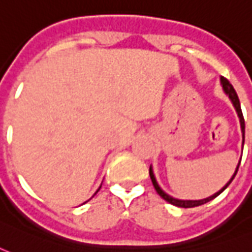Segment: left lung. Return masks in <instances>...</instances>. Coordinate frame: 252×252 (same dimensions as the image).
I'll return each instance as SVG.
<instances>
[{
  "mask_svg": "<svg viewBox=\"0 0 252 252\" xmlns=\"http://www.w3.org/2000/svg\"><path fill=\"white\" fill-rule=\"evenodd\" d=\"M220 85H221V88H223V92L225 93V96H228L230 101L232 102V105H234V108H235V111H236V115H238V117H239L240 131H242V139H243V140H242V148H243V144H245V119H243V113H242V109H240L239 98H238V94H236L235 89H234V87L231 85L228 80L224 79V77H220ZM240 159H242V158H240ZM239 164H240V160H239V163H238V165H236L235 172H234V175L231 176L230 180H228V182L224 184V187H221L220 189L218 191V192H215L214 195H211V196L206 197V199H199V200H186V199H176V197L171 196V195H168L167 192H164L163 189H161V187L159 186V183H158L156 178H155V173H154V168H152V165L150 167V176H151V180H152V184H154L155 189H156V192L159 193L160 196L163 197L165 202H168L169 204H173V206H176V207H182V208H191V207L202 206V204H204V203L210 202V200H212V199H215L218 195H220V193L224 191L225 188L230 186L231 182L234 180L236 172H238V168H239Z\"/></svg>",
  "mask_w": 252,
  "mask_h": 252,
  "instance_id": "left-lung-1",
  "label": "left lung"
}]
</instances>
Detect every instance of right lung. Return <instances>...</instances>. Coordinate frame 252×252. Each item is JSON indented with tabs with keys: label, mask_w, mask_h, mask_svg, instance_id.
Returning a JSON list of instances; mask_svg holds the SVG:
<instances>
[{
	"label": "right lung",
	"mask_w": 252,
	"mask_h": 252,
	"mask_svg": "<svg viewBox=\"0 0 252 252\" xmlns=\"http://www.w3.org/2000/svg\"><path fill=\"white\" fill-rule=\"evenodd\" d=\"M100 188H101V187H100ZM100 188H98V189H100ZM98 189H97V191H96V192H98ZM96 192H94V195H96Z\"/></svg>",
	"instance_id": "right-lung-1"
}]
</instances>
